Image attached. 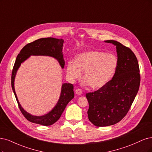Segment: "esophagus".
I'll use <instances>...</instances> for the list:
<instances>
[{
	"instance_id": "34e87169",
	"label": "esophagus",
	"mask_w": 152,
	"mask_h": 152,
	"mask_svg": "<svg viewBox=\"0 0 152 152\" xmlns=\"http://www.w3.org/2000/svg\"><path fill=\"white\" fill-rule=\"evenodd\" d=\"M75 92H76V94H77V95H81L82 94V90L80 88H77L75 90Z\"/></svg>"
}]
</instances>
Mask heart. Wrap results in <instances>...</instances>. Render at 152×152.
I'll return each instance as SVG.
<instances>
[{
    "label": "heart",
    "instance_id": "b5f03b06",
    "mask_svg": "<svg viewBox=\"0 0 152 152\" xmlns=\"http://www.w3.org/2000/svg\"><path fill=\"white\" fill-rule=\"evenodd\" d=\"M117 67V58L112 53L88 51L80 53L76 60L68 61L66 72L68 79L74 81L85 71V84L99 88L111 79Z\"/></svg>",
    "mask_w": 152,
    "mask_h": 152
}]
</instances>
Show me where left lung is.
<instances>
[{"label":"left lung","mask_w":152,"mask_h":152,"mask_svg":"<svg viewBox=\"0 0 152 152\" xmlns=\"http://www.w3.org/2000/svg\"><path fill=\"white\" fill-rule=\"evenodd\" d=\"M116 46L117 67L112 79L97 91L88 93L87 113L98 127L114 125L128 113L138 91L140 75L138 62L129 48L115 40H106Z\"/></svg>","instance_id":"1"}]
</instances>
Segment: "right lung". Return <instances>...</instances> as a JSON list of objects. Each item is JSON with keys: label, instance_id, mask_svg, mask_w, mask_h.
Here are the masks:
<instances>
[{"label": "right lung", "instance_id": "obj_1", "mask_svg": "<svg viewBox=\"0 0 152 152\" xmlns=\"http://www.w3.org/2000/svg\"><path fill=\"white\" fill-rule=\"evenodd\" d=\"M64 40L54 38H40L31 43H28L24 46L18 55L14 63L11 76V86L15 95L19 108L25 118L31 122L43 126H50L54 124L60 118L62 112L67 105L74 98V86L71 83H63L61 95L56 106L47 113L42 116L33 115L23 109L19 104L14 89V80L17 71L20 67L21 63L26 61L31 56H44L55 58L59 63L62 69L65 65V61L63 58L62 48Z\"/></svg>", "mask_w": 152, "mask_h": 152}]
</instances>
